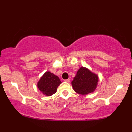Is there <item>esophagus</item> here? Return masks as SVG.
Instances as JSON below:
<instances>
[{
  "label": "esophagus",
  "instance_id": "34e87169",
  "mask_svg": "<svg viewBox=\"0 0 132 132\" xmlns=\"http://www.w3.org/2000/svg\"><path fill=\"white\" fill-rule=\"evenodd\" d=\"M64 82H69L70 81V79H64Z\"/></svg>",
  "mask_w": 132,
  "mask_h": 132
}]
</instances>
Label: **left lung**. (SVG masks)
Listing matches in <instances>:
<instances>
[{"instance_id":"8db88e82","label":"left lung","mask_w":132,"mask_h":132,"mask_svg":"<svg viewBox=\"0 0 132 132\" xmlns=\"http://www.w3.org/2000/svg\"><path fill=\"white\" fill-rule=\"evenodd\" d=\"M97 82V75L92 73L87 68L82 67L78 70L71 84L74 90L78 94L86 95L94 91Z\"/></svg>"}]
</instances>
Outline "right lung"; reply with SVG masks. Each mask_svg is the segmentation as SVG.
<instances>
[{"mask_svg": "<svg viewBox=\"0 0 132 132\" xmlns=\"http://www.w3.org/2000/svg\"><path fill=\"white\" fill-rule=\"evenodd\" d=\"M61 83L60 78L50 72L47 71L41 78L38 82L37 87L45 95L49 96L55 93L57 87Z\"/></svg>", "mask_w": 132, "mask_h": 132, "instance_id": "right-lung-1", "label": "right lung"}]
</instances>
